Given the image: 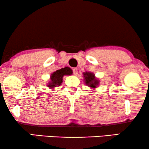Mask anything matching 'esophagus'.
<instances>
[{
    "instance_id": "obj_1",
    "label": "esophagus",
    "mask_w": 149,
    "mask_h": 149,
    "mask_svg": "<svg viewBox=\"0 0 149 149\" xmlns=\"http://www.w3.org/2000/svg\"><path fill=\"white\" fill-rule=\"evenodd\" d=\"M72 71H73V74H74V75H77V74H78V70H77V68H73L72 69Z\"/></svg>"
}]
</instances>
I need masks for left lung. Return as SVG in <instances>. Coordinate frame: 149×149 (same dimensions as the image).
<instances>
[{"label":"left lung","mask_w":149,"mask_h":149,"mask_svg":"<svg viewBox=\"0 0 149 149\" xmlns=\"http://www.w3.org/2000/svg\"><path fill=\"white\" fill-rule=\"evenodd\" d=\"M83 76L85 77V84L88 85L91 88H95L97 85H98L99 81L95 79L94 74L91 72H84Z\"/></svg>","instance_id":"left-lung-1"}]
</instances>
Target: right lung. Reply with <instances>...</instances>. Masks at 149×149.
<instances>
[{
  "instance_id": "obj_1",
  "label": "right lung",
  "mask_w": 149,
  "mask_h": 149,
  "mask_svg": "<svg viewBox=\"0 0 149 149\" xmlns=\"http://www.w3.org/2000/svg\"><path fill=\"white\" fill-rule=\"evenodd\" d=\"M72 70L68 67L56 70L51 76V81L47 87L49 88H54L56 86H59L62 83V78L64 75H70L72 74Z\"/></svg>"
}]
</instances>
